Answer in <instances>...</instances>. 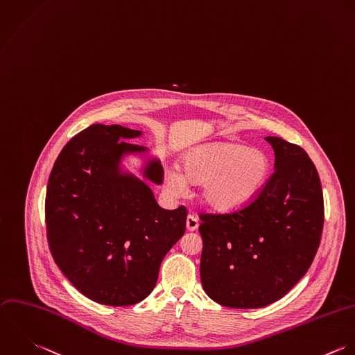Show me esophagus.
Instances as JSON below:
<instances>
[{"instance_id":"esophagus-1","label":"esophagus","mask_w":355,"mask_h":355,"mask_svg":"<svg viewBox=\"0 0 355 355\" xmlns=\"http://www.w3.org/2000/svg\"><path fill=\"white\" fill-rule=\"evenodd\" d=\"M198 226H200L198 218L194 216V215H189V216H187V220H186V227H187V230H189V232H196V230L198 229Z\"/></svg>"}]
</instances>
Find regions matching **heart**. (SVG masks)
Listing matches in <instances>:
<instances>
[{
	"mask_svg": "<svg viewBox=\"0 0 355 355\" xmlns=\"http://www.w3.org/2000/svg\"><path fill=\"white\" fill-rule=\"evenodd\" d=\"M268 155L259 148L232 141L202 144L182 158V173L171 168L165 182L171 191L182 193L186 180L202 184L204 201L219 211L234 209L250 201L268 179Z\"/></svg>",
	"mask_w": 355,
	"mask_h": 355,
	"instance_id": "b5f03b06",
	"label": "heart"
}]
</instances>
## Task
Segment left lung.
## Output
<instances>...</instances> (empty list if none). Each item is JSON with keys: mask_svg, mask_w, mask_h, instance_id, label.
Wrapping results in <instances>:
<instances>
[{"mask_svg": "<svg viewBox=\"0 0 355 355\" xmlns=\"http://www.w3.org/2000/svg\"><path fill=\"white\" fill-rule=\"evenodd\" d=\"M266 140L275 171L243 207L201 214V282L216 303L259 309L285 296L307 272L324 227V196L315 165L297 144Z\"/></svg>", "mask_w": 355, "mask_h": 355, "instance_id": "obj_1", "label": "left lung"}]
</instances>
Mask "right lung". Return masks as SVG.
<instances>
[{"instance_id":"right-lung-1","label":"right lung","mask_w":355,"mask_h":355,"mask_svg":"<svg viewBox=\"0 0 355 355\" xmlns=\"http://www.w3.org/2000/svg\"><path fill=\"white\" fill-rule=\"evenodd\" d=\"M139 135L121 125L88 126L63 147L46 187L55 263L84 296L106 306L146 299L162 259L186 232V207L162 209L146 183L119 175L121 157L144 150L119 137ZM144 176L161 184L164 169L153 161Z\"/></svg>"}]
</instances>
